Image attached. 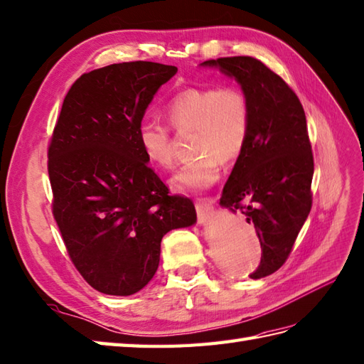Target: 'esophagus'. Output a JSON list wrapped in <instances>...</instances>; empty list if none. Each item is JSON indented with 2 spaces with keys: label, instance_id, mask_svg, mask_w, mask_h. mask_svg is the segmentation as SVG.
Returning <instances> with one entry per match:
<instances>
[{
  "label": "esophagus",
  "instance_id": "1",
  "mask_svg": "<svg viewBox=\"0 0 364 364\" xmlns=\"http://www.w3.org/2000/svg\"><path fill=\"white\" fill-rule=\"evenodd\" d=\"M197 213H198V218H200V223H205L206 220H209L210 217L214 214V203L209 201V200H201L197 201Z\"/></svg>",
  "mask_w": 364,
  "mask_h": 364
}]
</instances>
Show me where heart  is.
Segmentation results:
<instances>
[{
	"mask_svg": "<svg viewBox=\"0 0 364 364\" xmlns=\"http://www.w3.org/2000/svg\"><path fill=\"white\" fill-rule=\"evenodd\" d=\"M166 114L176 132H192L193 158L172 176L175 189L205 192L220 178V163L237 161L251 133V107L237 87L186 88L171 99ZM136 141L147 161L172 167L175 151L167 127L144 119Z\"/></svg>",
	"mask_w": 364,
	"mask_h": 364,
	"instance_id": "heart-1",
	"label": "heart"
}]
</instances>
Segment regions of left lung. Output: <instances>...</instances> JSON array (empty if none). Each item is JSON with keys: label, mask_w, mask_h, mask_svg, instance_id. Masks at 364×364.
Instances as JSON below:
<instances>
[{"label": "left lung", "mask_w": 364, "mask_h": 364, "mask_svg": "<svg viewBox=\"0 0 364 364\" xmlns=\"http://www.w3.org/2000/svg\"><path fill=\"white\" fill-rule=\"evenodd\" d=\"M200 66L218 68L250 100V139L220 205L255 225L262 257L251 277H265L284 265L311 209L314 155L306 113L294 91L257 58L223 57Z\"/></svg>", "instance_id": "1"}]
</instances>
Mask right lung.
<instances>
[{
  "instance_id": "right-lung-1",
  "label": "right lung",
  "mask_w": 364,
  "mask_h": 364,
  "mask_svg": "<svg viewBox=\"0 0 364 364\" xmlns=\"http://www.w3.org/2000/svg\"><path fill=\"white\" fill-rule=\"evenodd\" d=\"M176 71L113 63L80 75L63 100L48 149L53 213L73 264L100 293L144 289L164 235L197 222L193 203L168 196L136 141L149 104Z\"/></svg>"
}]
</instances>
